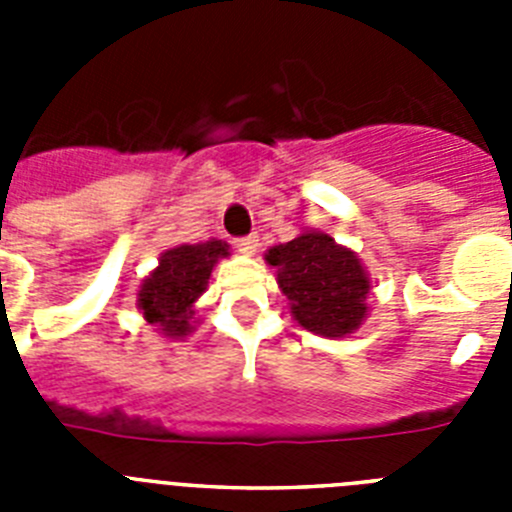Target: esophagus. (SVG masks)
<instances>
[{"label": "esophagus", "mask_w": 512, "mask_h": 512, "mask_svg": "<svg viewBox=\"0 0 512 512\" xmlns=\"http://www.w3.org/2000/svg\"><path fill=\"white\" fill-rule=\"evenodd\" d=\"M235 248L243 253V256H253V253L259 251V235H246L241 241L235 243Z\"/></svg>", "instance_id": "obj_1"}]
</instances>
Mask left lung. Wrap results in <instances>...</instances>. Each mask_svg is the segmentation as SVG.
Here are the masks:
<instances>
[{
	"label": "left lung",
	"instance_id": "1",
	"mask_svg": "<svg viewBox=\"0 0 512 512\" xmlns=\"http://www.w3.org/2000/svg\"><path fill=\"white\" fill-rule=\"evenodd\" d=\"M264 259L277 269L289 312L305 330L323 338H346L364 325L372 279L359 253L336 243L333 235L302 230L289 243L271 246Z\"/></svg>",
	"mask_w": 512,
	"mask_h": 512
}]
</instances>
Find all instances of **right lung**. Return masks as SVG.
<instances>
[{
    "mask_svg": "<svg viewBox=\"0 0 512 512\" xmlns=\"http://www.w3.org/2000/svg\"><path fill=\"white\" fill-rule=\"evenodd\" d=\"M230 246L225 241L182 243L158 256V266L138 289L140 315L164 338H187L197 330L194 305L205 295L210 274L220 259H228Z\"/></svg>",
    "mask_w": 512,
    "mask_h": 512,
    "instance_id": "add662e5",
    "label": "right lung"
}]
</instances>
